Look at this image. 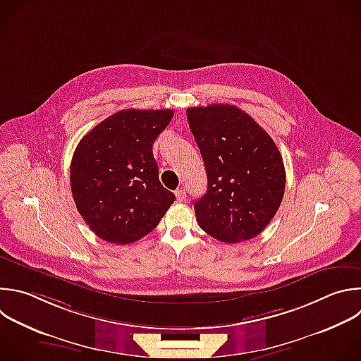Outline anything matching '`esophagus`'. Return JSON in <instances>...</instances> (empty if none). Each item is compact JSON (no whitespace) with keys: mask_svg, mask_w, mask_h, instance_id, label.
Masks as SVG:
<instances>
[{"mask_svg":"<svg viewBox=\"0 0 361 361\" xmlns=\"http://www.w3.org/2000/svg\"><path fill=\"white\" fill-rule=\"evenodd\" d=\"M176 198H177V201L178 202H184L185 201V198H187V191L184 190V188H178V190H176Z\"/></svg>","mask_w":361,"mask_h":361,"instance_id":"1","label":"esophagus"}]
</instances>
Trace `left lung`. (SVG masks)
Returning <instances> with one entry per match:
<instances>
[{
	"mask_svg": "<svg viewBox=\"0 0 361 361\" xmlns=\"http://www.w3.org/2000/svg\"><path fill=\"white\" fill-rule=\"evenodd\" d=\"M187 118L208 177L207 192L194 202L198 225L226 244L255 238L283 198L279 149L248 113L232 104L190 107Z\"/></svg>",
	"mask_w": 361,
	"mask_h": 361,
	"instance_id": "left-lung-1",
	"label": "left lung"
}]
</instances>
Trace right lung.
I'll use <instances>...</instances> for the list:
<instances>
[{
	"instance_id": "obj_1",
	"label": "right lung",
	"mask_w": 361,
	"mask_h": 361,
	"mask_svg": "<svg viewBox=\"0 0 361 361\" xmlns=\"http://www.w3.org/2000/svg\"><path fill=\"white\" fill-rule=\"evenodd\" d=\"M174 111L120 110L79 142L71 163L76 208L103 241L128 245L152 232L176 197L159 180L153 143Z\"/></svg>"
}]
</instances>
